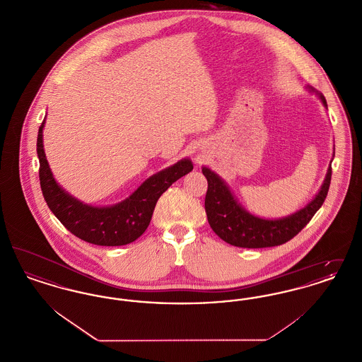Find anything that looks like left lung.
<instances>
[{"label": "left lung", "mask_w": 362, "mask_h": 362, "mask_svg": "<svg viewBox=\"0 0 362 362\" xmlns=\"http://www.w3.org/2000/svg\"><path fill=\"white\" fill-rule=\"evenodd\" d=\"M320 99L327 107L323 95H320ZM202 173L207 179L205 197L207 221L214 233L235 247L266 248L291 240L310 223L327 197L332 171L329 167L322 189L308 206L301 209L291 217L274 221L263 220L247 213L236 202L226 185L216 173H211L209 168H204Z\"/></svg>", "instance_id": "obj_1"}]
</instances>
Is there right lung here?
<instances>
[{
	"instance_id": "obj_1",
	"label": "right lung",
	"mask_w": 362,
	"mask_h": 362,
	"mask_svg": "<svg viewBox=\"0 0 362 362\" xmlns=\"http://www.w3.org/2000/svg\"><path fill=\"white\" fill-rule=\"evenodd\" d=\"M43 126L37 133L39 180L45 201L54 216L78 239L96 245H124L137 240L151 223L157 199L177 179L192 170L189 160L156 173L126 201L111 207L86 206L61 189L49 168L43 151Z\"/></svg>"
}]
</instances>
